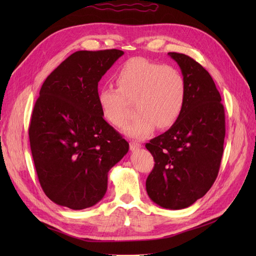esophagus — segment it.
<instances>
[{
  "label": "esophagus",
  "mask_w": 256,
  "mask_h": 256,
  "mask_svg": "<svg viewBox=\"0 0 256 256\" xmlns=\"http://www.w3.org/2000/svg\"><path fill=\"white\" fill-rule=\"evenodd\" d=\"M129 145H130L131 152H136L138 150H140L141 147H142V144L138 143V141H130Z\"/></svg>",
  "instance_id": "1"
}]
</instances>
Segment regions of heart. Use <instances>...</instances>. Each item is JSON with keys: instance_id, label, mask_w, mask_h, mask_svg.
Instances as JSON below:
<instances>
[{"instance_id": "heart-1", "label": "heart", "mask_w": 256, "mask_h": 256, "mask_svg": "<svg viewBox=\"0 0 256 256\" xmlns=\"http://www.w3.org/2000/svg\"><path fill=\"white\" fill-rule=\"evenodd\" d=\"M118 90L100 88L97 104L102 118L122 127L129 118L128 102L138 113L125 128L129 136L142 138L171 128L180 118L186 102V83L176 68L162 66L143 58L128 60L115 74Z\"/></svg>"}]
</instances>
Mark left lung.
<instances>
[{"label":"left lung","mask_w":256,"mask_h":256,"mask_svg":"<svg viewBox=\"0 0 256 256\" xmlns=\"http://www.w3.org/2000/svg\"><path fill=\"white\" fill-rule=\"evenodd\" d=\"M168 54L182 70L186 102L175 125L145 145L154 159L146 191L154 203L176 210L203 198L218 176L226 116L220 92L206 69L186 54Z\"/></svg>","instance_id":"left-lung-1"}]
</instances>
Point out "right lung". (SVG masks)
Returning a JSON list of instances; mask_svg holds the SVG:
<instances>
[{"instance_id": "right-lung-1", "label": "right lung", "mask_w": 256, "mask_h": 256, "mask_svg": "<svg viewBox=\"0 0 256 256\" xmlns=\"http://www.w3.org/2000/svg\"><path fill=\"white\" fill-rule=\"evenodd\" d=\"M124 54L76 51L48 76L28 128L42 188L52 202L74 210L104 196L108 173L129 150L97 104L98 82Z\"/></svg>"}]
</instances>
